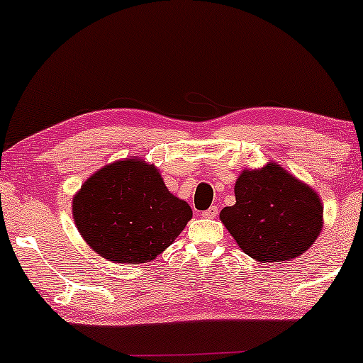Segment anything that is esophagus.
Here are the masks:
<instances>
[{"label":"esophagus","mask_w":363,"mask_h":363,"mask_svg":"<svg viewBox=\"0 0 363 363\" xmlns=\"http://www.w3.org/2000/svg\"><path fill=\"white\" fill-rule=\"evenodd\" d=\"M201 216H203V218H211V220H213V218H216V216H218V208H216V206L208 208L206 211H203V213H201Z\"/></svg>","instance_id":"obj_1"}]
</instances>
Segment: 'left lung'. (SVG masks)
I'll return each instance as SVG.
<instances>
[{
    "label": "left lung",
    "instance_id": "1",
    "mask_svg": "<svg viewBox=\"0 0 363 363\" xmlns=\"http://www.w3.org/2000/svg\"><path fill=\"white\" fill-rule=\"evenodd\" d=\"M236 203L220 220L238 246L259 262H281L304 255L324 226V206L309 185L277 163L242 170Z\"/></svg>",
    "mask_w": 363,
    "mask_h": 363
}]
</instances>
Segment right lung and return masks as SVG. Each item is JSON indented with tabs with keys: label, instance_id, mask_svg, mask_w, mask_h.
Returning a JSON list of instances; mask_svg holds the SVG:
<instances>
[{
	"label": "right lung",
	"instance_id": "add662e5",
	"mask_svg": "<svg viewBox=\"0 0 363 363\" xmlns=\"http://www.w3.org/2000/svg\"><path fill=\"white\" fill-rule=\"evenodd\" d=\"M84 241L107 261L140 264L162 255L193 213L168 191L158 168L140 158L106 165L72 198Z\"/></svg>",
	"mask_w": 363,
	"mask_h": 363
}]
</instances>
